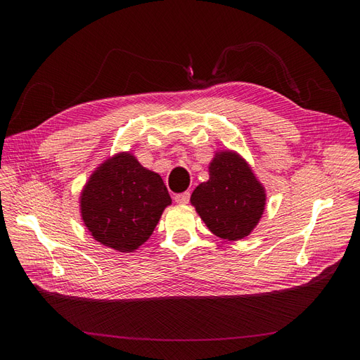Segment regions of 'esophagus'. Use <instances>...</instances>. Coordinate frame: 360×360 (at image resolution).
<instances>
[{
    "label": "esophagus",
    "instance_id": "obj_1",
    "mask_svg": "<svg viewBox=\"0 0 360 360\" xmlns=\"http://www.w3.org/2000/svg\"><path fill=\"white\" fill-rule=\"evenodd\" d=\"M189 198H191V192L186 191V192H183V193H177L176 197H174V201H176L177 204H188Z\"/></svg>",
    "mask_w": 360,
    "mask_h": 360
}]
</instances>
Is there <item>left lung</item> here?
<instances>
[{"label":"left lung","mask_w":360,"mask_h":360,"mask_svg":"<svg viewBox=\"0 0 360 360\" xmlns=\"http://www.w3.org/2000/svg\"><path fill=\"white\" fill-rule=\"evenodd\" d=\"M209 180L192 192L191 202L209 230L226 240L252 233L263 216L266 191L246 160L234 151H217Z\"/></svg>","instance_id":"1"}]
</instances>
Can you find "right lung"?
Returning <instances> with one entry per match:
<instances>
[{"mask_svg": "<svg viewBox=\"0 0 360 360\" xmlns=\"http://www.w3.org/2000/svg\"><path fill=\"white\" fill-rule=\"evenodd\" d=\"M169 204L159 174L144 168L132 153H117L86 181L81 216L94 240L120 252H132L153 234Z\"/></svg>", "mask_w": 360, "mask_h": 360, "instance_id": "1", "label": "right lung"}]
</instances>
